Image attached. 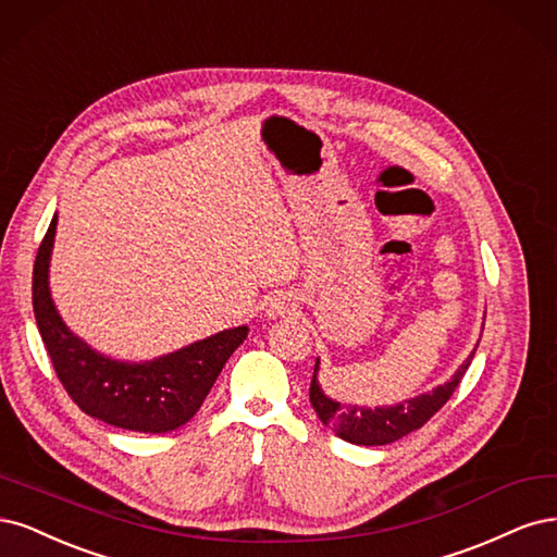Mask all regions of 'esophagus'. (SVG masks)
Masks as SVG:
<instances>
[{
  "instance_id": "34e87169",
  "label": "esophagus",
  "mask_w": 557,
  "mask_h": 557,
  "mask_svg": "<svg viewBox=\"0 0 557 557\" xmlns=\"http://www.w3.org/2000/svg\"><path fill=\"white\" fill-rule=\"evenodd\" d=\"M280 312H282V308H277V314H280Z\"/></svg>"
}]
</instances>
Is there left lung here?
Segmentation results:
<instances>
[{
	"label": "left lung",
	"mask_w": 557,
	"mask_h": 557,
	"mask_svg": "<svg viewBox=\"0 0 557 557\" xmlns=\"http://www.w3.org/2000/svg\"><path fill=\"white\" fill-rule=\"evenodd\" d=\"M474 351L468 356V361L458 368V372L451 376V380L437 386L435 391L423 393L419 398L405 400L396 407H376V409L339 405L326 398L324 391H321L317 384V366H314V376L310 382V403L321 423L331 428L333 433L337 437H343L345 442L363 444V446L391 444L409 435L411 430L421 428L437 414V411L446 405V400L454 396V391L458 388L465 372H468Z\"/></svg>",
	"instance_id": "8db88e82"
}]
</instances>
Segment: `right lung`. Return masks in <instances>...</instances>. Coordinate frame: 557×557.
Returning a JSON list of instances; mask_svg holds the SVG:
<instances>
[{
  "label": "right lung",
  "instance_id": "1",
  "mask_svg": "<svg viewBox=\"0 0 557 557\" xmlns=\"http://www.w3.org/2000/svg\"><path fill=\"white\" fill-rule=\"evenodd\" d=\"M58 218L39 245L32 275V305L50 363L69 398L85 414L136 433H169L203 405L228 356L247 337V326L222 331L150 363L111 361L71 333L48 292V261Z\"/></svg>",
  "mask_w": 557,
  "mask_h": 557
}]
</instances>
